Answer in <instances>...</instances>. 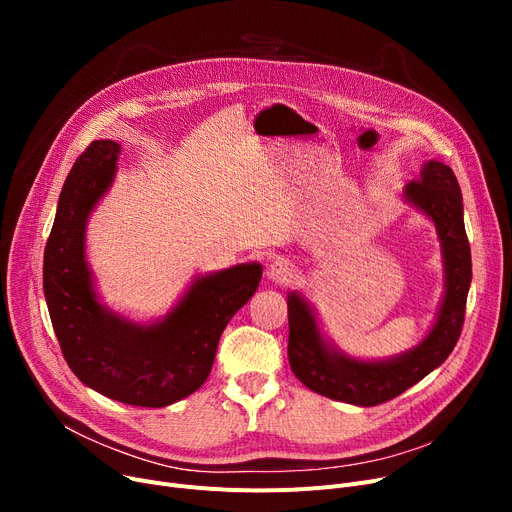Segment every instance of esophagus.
Listing matches in <instances>:
<instances>
[{"instance_id":"esophagus-1","label":"esophagus","mask_w":512,"mask_h":512,"mask_svg":"<svg viewBox=\"0 0 512 512\" xmlns=\"http://www.w3.org/2000/svg\"><path fill=\"white\" fill-rule=\"evenodd\" d=\"M265 276H267V280H270V282L288 284V282L294 278V267H292L290 261L278 257V259H274L270 265H267Z\"/></svg>"}]
</instances>
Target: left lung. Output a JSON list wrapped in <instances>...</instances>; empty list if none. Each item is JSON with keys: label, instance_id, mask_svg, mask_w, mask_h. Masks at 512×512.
<instances>
[{"label": "left lung", "instance_id": "obj_1", "mask_svg": "<svg viewBox=\"0 0 512 512\" xmlns=\"http://www.w3.org/2000/svg\"><path fill=\"white\" fill-rule=\"evenodd\" d=\"M411 207L436 226L444 265V292L432 328L405 353L388 359L346 355L319 324L301 292H288V361L313 392L357 407H375L396 398L440 367L461 336L471 286V249L463 222V193L454 172L438 159L423 164L415 182L402 191Z\"/></svg>", "mask_w": 512, "mask_h": 512}]
</instances>
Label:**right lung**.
Masks as SVG:
<instances>
[{
	"mask_svg": "<svg viewBox=\"0 0 512 512\" xmlns=\"http://www.w3.org/2000/svg\"><path fill=\"white\" fill-rule=\"evenodd\" d=\"M120 143L93 141L60 193L43 257V292L53 332L76 378L132 407H168L203 386L234 313L253 297L257 261L199 274L157 319H130L101 303L87 261V224L116 178Z\"/></svg>",
	"mask_w": 512,
	"mask_h": 512,
	"instance_id": "obj_1",
	"label": "right lung"
}]
</instances>
